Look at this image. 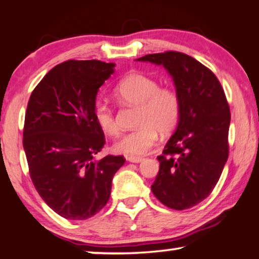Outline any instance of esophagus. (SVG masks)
Returning a JSON list of instances; mask_svg holds the SVG:
<instances>
[{
    "mask_svg": "<svg viewBox=\"0 0 259 259\" xmlns=\"http://www.w3.org/2000/svg\"><path fill=\"white\" fill-rule=\"evenodd\" d=\"M126 160L129 162H141L143 160V158H141V156H126Z\"/></svg>",
    "mask_w": 259,
    "mask_h": 259,
    "instance_id": "esophagus-1",
    "label": "esophagus"
}]
</instances>
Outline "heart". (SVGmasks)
<instances>
[{
  "mask_svg": "<svg viewBox=\"0 0 259 259\" xmlns=\"http://www.w3.org/2000/svg\"><path fill=\"white\" fill-rule=\"evenodd\" d=\"M114 97L120 103L137 107L136 130L123 135L114 143L117 153L136 156L146 154L156 143L158 133L166 135L175 129L181 117V98L172 88H161L155 78L134 73L119 81ZM98 126L106 135L119 132L113 110L105 101L98 100L93 109Z\"/></svg>",
  "mask_w": 259,
  "mask_h": 259,
  "instance_id": "obj_1",
  "label": "heart"
}]
</instances>
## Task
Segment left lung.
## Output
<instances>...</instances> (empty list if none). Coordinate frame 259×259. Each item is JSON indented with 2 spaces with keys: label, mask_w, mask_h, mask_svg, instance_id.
<instances>
[{
  "label": "left lung",
  "mask_w": 259,
  "mask_h": 259,
  "mask_svg": "<svg viewBox=\"0 0 259 259\" xmlns=\"http://www.w3.org/2000/svg\"><path fill=\"white\" fill-rule=\"evenodd\" d=\"M136 61L162 65L181 98V117L162 155L152 185L166 207L184 210L211 194L228 159L231 112L220 81L183 52L150 54Z\"/></svg>",
  "instance_id": "8db88e82"
}]
</instances>
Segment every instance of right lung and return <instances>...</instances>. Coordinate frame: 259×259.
<instances>
[{
  "instance_id": "add662e5",
  "label": "right lung",
  "mask_w": 259,
  "mask_h": 259,
  "mask_svg": "<svg viewBox=\"0 0 259 259\" xmlns=\"http://www.w3.org/2000/svg\"><path fill=\"white\" fill-rule=\"evenodd\" d=\"M114 63L65 61L41 78L29 97L24 145L38 194L62 218L86 220L106 205L124 156L96 160L105 145L94 119L97 93Z\"/></svg>"
}]
</instances>
